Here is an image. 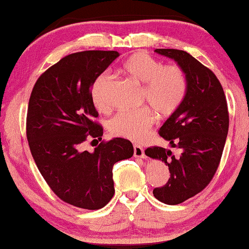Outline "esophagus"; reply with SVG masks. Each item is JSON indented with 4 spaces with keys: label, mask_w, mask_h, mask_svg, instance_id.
<instances>
[{
    "label": "esophagus",
    "mask_w": 249,
    "mask_h": 249,
    "mask_svg": "<svg viewBox=\"0 0 249 249\" xmlns=\"http://www.w3.org/2000/svg\"><path fill=\"white\" fill-rule=\"evenodd\" d=\"M134 157H135V158H142V159L146 158L144 150H143L142 146L134 145Z\"/></svg>",
    "instance_id": "esophagus-1"
}]
</instances>
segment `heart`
Segmentation results:
<instances>
[{"instance_id":"obj_1","label":"heart","mask_w":249,"mask_h":249,"mask_svg":"<svg viewBox=\"0 0 249 249\" xmlns=\"http://www.w3.org/2000/svg\"><path fill=\"white\" fill-rule=\"evenodd\" d=\"M122 71L143 86V99L159 116H170L176 111L187 92V79L183 70L176 65H166L146 53H135L122 65ZM107 73L98 75L91 87V99L98 109L107 108ZM155 123V115L149 108L122 110L108 123L111 134L139 142L145 138Z\"/></svg>"}]
</instances>
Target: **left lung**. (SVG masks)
Masks as SVG:
<instances>
[{
	"instance_id": "obj_1",
	"label": "left lung",
	"mask_w": 249,
	"mask_h": 249,
	"mask_svg": "<svg viewBox=\"0 0 249 249\" xmlns=\"http://www.w3.org/2000/svg\"><path fill=\"white\" fill-rule=\"evenodd\" d=\"M155 52L174 59L187 79L184 101L159 131L181 153L175 157L160 146L145 150L150 158L166 163L170 173L167 184L155 188L153 195L164 204L176 205L204 190L214 176L228 135L229 114L225 92L211 70L184 51Z\"/></svg>"
}]
</instances>
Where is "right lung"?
Listing matches in <instances>:
<instances>
[{"mask_svg":"<svg viewBox=\"0 0 249 249\" xmlns=\"http://www.w3.org/2000/svg\"><path fill=\"white\" fill-rule=\"evenodd\" d=\"M120 53L87 51L65 56L39 76L27 114V139L41 176L62 201L87 210L104 208L114 196L113 166L134 153L128 140L101 142L82 151L87 139L101 141L104 129L91 87Z\"/></svg>","mask_w":249,"mask_h":249,"instance_id":"right-lung-1","label":"right lung"}]
</instances>
